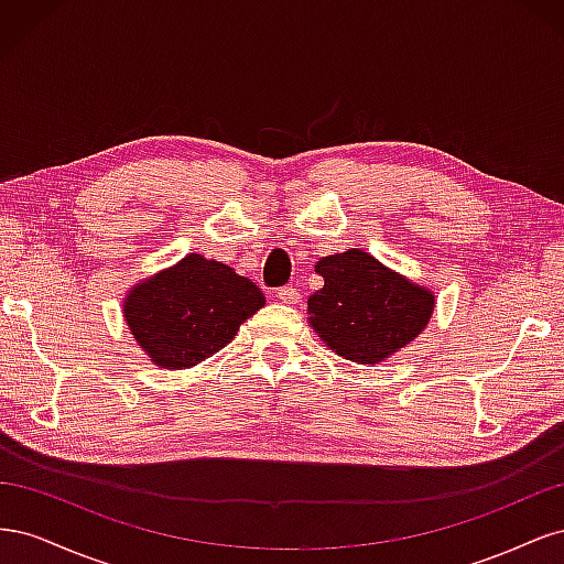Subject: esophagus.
Instances as JSON below:
<instances>
[{
    "instance_id": "obj_1",
    "label": "esophagus",
    "mask_w": 564,
    "mask_h": 564,
    "mask_svg": "<svg viewBox=\"0 0 564 564\" xmlns=\"http://www.w3.org/2000/svg\"><path fill=\"white\" fill-rule=\"evenodd\" d=\"M278 299L282 301V303H299L301 301V292L299 289H294V286H280L278 289Z\"/></svg>"
}]
</instances>
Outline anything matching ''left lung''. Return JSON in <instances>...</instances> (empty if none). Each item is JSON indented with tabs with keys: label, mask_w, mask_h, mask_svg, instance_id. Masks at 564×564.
<instances>
[{
	"label": "left lung",
	"mask_w": 564,
	"mask_h": 564,
	"mask_svg": "<svg viewBox=\"0 0 564 564\" xmlns=\"http://www.w3.org/2000/svg\"><path fill=\"white\" fill-rule=\"evenodd\" d=\"M315 270L324 286L308 299L313 329L352 362H383L425 329L435 308L429 289L404 280L362 249L324 256Z\"/></svg>",
	"instance_id": "8db88e82"
}]
</instances>
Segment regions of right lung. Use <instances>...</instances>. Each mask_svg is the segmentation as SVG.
I'll return each instance as SVG.
<instances>
[{
    "label": "right lung",
    "instance_id": "right-lung-1",
    "mask_svg": "<svg viewBox=\"0 0 564 564\" xmlns=\"http://www.w3.org/2000/svg\"><path fill=\"white\" fill-rule=\"evenodd\" d=\"M263 303L261 289L230 265L191 253L131 289L124 317L152 362L187 369L230 344Z\"/></svg>",
    "mask_w": 564,
    "mask_h": 564
}]
</instances>
